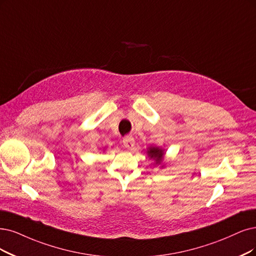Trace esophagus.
Instances as JSON below:
<instances>
[{
  "label": "esophagus",
  "mask_w": 256,
  "mask_h": 256,
  "mask_svg": "<svg viewBox=\"0 0 256 256\" xmlns=\"http://www.w3.org/2000/svg\"><path fill=\"white\" fill-rule=\"evenodd\" d=\"M123 146H124L126 148H132L135 146V139L132 136H126L123 138Z\"/></svg>",
  "instance_id": "esophagus-1"
}]
</instances>
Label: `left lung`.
<instances>
[{
	"mask_svg": "<svg viewBox=\"0 0 256 256\" xmlns=\"http://www.w3.org/2000/svg\"><path fill=\"white\" fill-rule=\"evenodd\" d=\"M164 150L159 148L157 146H150L148 148V156L150 158V159H154L156 162V164H160L162 162L164 159Z\"/></svg>",
	"mask_w": 256,
	"mask_h": 256,
	"instance_id": "obj_1",
	"label": "left lung"
}]
</instances>
